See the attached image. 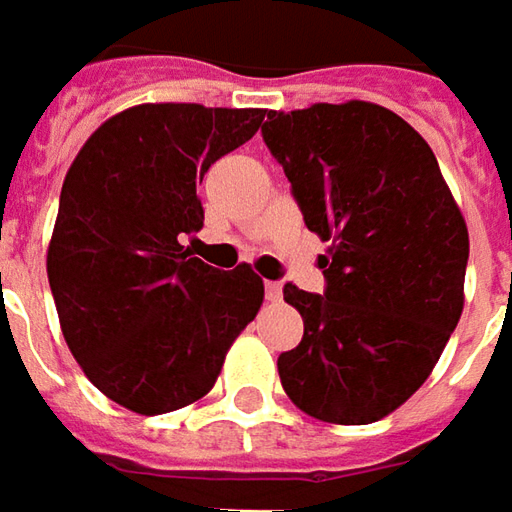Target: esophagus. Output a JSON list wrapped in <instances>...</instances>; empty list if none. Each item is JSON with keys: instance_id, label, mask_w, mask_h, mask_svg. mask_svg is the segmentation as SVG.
Listing matches in <instances>:
<instances>
[{"instance_id": "esophagus-1", "label": "esophagus", "mask_w": 512, "mask_h": 512, "mask_svg": "<svg viewBox=\"0 0 512 512\" xmlns=\"http://www.w3.org/2000/svg\"><path fill=\"white\" fill-rule=\"evenodd\" d=\"M265 296L270 302H279L282 299V282H265Z\"/></svg>"}]
</instances>
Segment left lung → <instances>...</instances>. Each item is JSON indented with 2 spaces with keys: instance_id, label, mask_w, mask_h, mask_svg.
<instances>
[{
  "instance_id": "left-lung-1",
  "label": "left lung",
  "mask_w": 512,
  "mask_h": 512,
  "mask_svg": "<svg viewBox=\"0 0 512 512\" xmlns=\"http://www.w3.org/2000/svg\"><path fill=\"white\" fill-rule=\"evenodd\" d=\"M262 139L285 168L307 230L330 239L325 293L285 285L305 336L279 356L307 416L370 424L430 376L464 307L470 239L430 145L370 102L267 113Z\"/></svg>"
}]
</instances>
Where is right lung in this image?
<instances>
[{
  "label": "right lung",
  "instance_id": "obj_1",
  "mask_svg": "<svg viewBox=\"0 0 512 512\" xmlns=\"http://www.w3.org/2000/svg\"><path fill=\"white\" fill-rule=\"evenodd\" d=\"M259 108L139 105L73 159L48 247V282L73 359L108 399L142 416L199 402L265 299L239 265L216 270L182 242L216 159L259 130Z\"/></svg>",
  "mask_w": 512,
  "mask_h": 512
}]
</instances>
